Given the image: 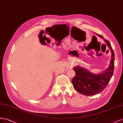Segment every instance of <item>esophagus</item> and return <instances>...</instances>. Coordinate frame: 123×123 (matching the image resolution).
Segmentation results:
<instances>
[{
	"label": "esophagus",
	"instance_id": "obj_1",
	"mask_svg": "<svg viewBox=\"0 0 123 123\" xmlns=\"http://www.w3.org/2000/svg\"><path fill=\"white\" fill-rule=\"evenodd\" d=\"M71 67H72V66H71Z\"/></svg>",
	"mask_w": 123,
	"mask_h": 123
}]
</instances>
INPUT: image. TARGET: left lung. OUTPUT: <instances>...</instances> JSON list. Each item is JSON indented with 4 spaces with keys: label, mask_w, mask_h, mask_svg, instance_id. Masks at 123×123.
<instances>
[{
    "label": "left lung",
    "mask_w": 123,
    "mask_h": 123,
    "mask_svg": "<svg viewBox=\"0 0 123 123\" xmlns=\"http://www.w3.org/2000/svg\"><path fill=\"white\" fill-rule=\"evenodd\" d=\"M99 37L104 38L100 34H96ZM111 52V58L109 67L100 74H94L80 66L74 68L76 75L72 82L75 89L80 93L90 96L95 95L103 91L113 76L114 68V53L110 42L104 40Z\"/></svg>",
    "instance_id": "obj_1"
}]
</instances>
